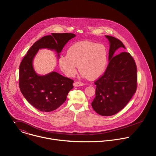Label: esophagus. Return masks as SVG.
Masks as SVG:
<instances>
[{
    "label": "esophagus",
    "mask_w": 156,
    "mask_h": 156,
    "mask_svg": "<svg viewBox=\"0 0 156 156\" xmlns=\"http://www.w3.org/2000/svg\"><path fill=\"white\" fill-rule=\"evenodd\" d=\"M84 83H81V82H78V81L75 82V83L73 84V86H74L75 87H79V86H84Z\"/></svg>",
    "instance_id": "1"
}]
</instances>
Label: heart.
I'll use <instances>...</instances> for the list:
<instances>
[{
    "instance_id": "b5f03b06",
    "label": "heart",
    "mask_w": 156,
    "mask_h": 156,
    "mask_svg": "<svg viewBox=\"0 0 156 156\" xmlns=\"http://www.w3.org/2000/svg\"><path fill=\"white\" fill-rule=\"evenodd\" d=\"M107 55V50L103 44L82 41L72 45L67 50V55H61L58 64L66 76H74L78 65L81 76L94 80L105 72L108 62Z\"/></svg>"
}]
</instances>
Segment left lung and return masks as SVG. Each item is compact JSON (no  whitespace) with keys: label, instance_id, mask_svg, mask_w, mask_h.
<instances>
[{"label":"left lung","instance_id":"1","mask_svg":"<svg viewBox=\"0 0 156 156\" xmlns=\"http://www.w3.org/2000/svg\"><path fill=\"white\" fill-rule=\"evenodd\" d=\"M109 41L108 65L107 69L94 84L96 97L91 103L96 113L111 116L122 110L136 91L137 69L131 55L123 52L115 56V51L125 49L117 38L105 36Z\"/></svg>","mask_w":156,"mask_h":156}]
</instances>
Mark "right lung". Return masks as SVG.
<instances>
[{"label":"right lung","instance_id":"add662e5","mask_svg":"<svg viewBox=\"0 0 156 156\" xmlns=\"http://www.w3.org/2000/svg\"><path fill=\"white\" fill-rule=\"evenodd\" d=\"M37 41L22 60L19 69V86L27 101L41 112H49L58 108L73 89V81L56 72L38 75L33 60L38 51L48 49L56 52L58 58L65 44L76 35L72 33H51Z\"/></svg>","mask_w":156,"mask_h":156}]
</instances>
